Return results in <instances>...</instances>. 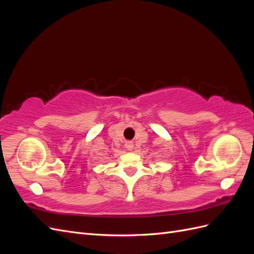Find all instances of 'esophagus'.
Masks as SVG:
<instances>
[{"label": "esophagus", "instance_id": "1", "mask_svg": "<svg viewBox=\"0 0 254 254\" xmlns=\"http://www.w3.org/2000/svg\"><path fill=\"white\" fill-rule=\"evenodd\" d=\"M125 147L129 150H131L133 148V143L132 142H126L125 143Z\"/></svg>", "mask_w": 254, "mask_h": 254}]
</instances>
